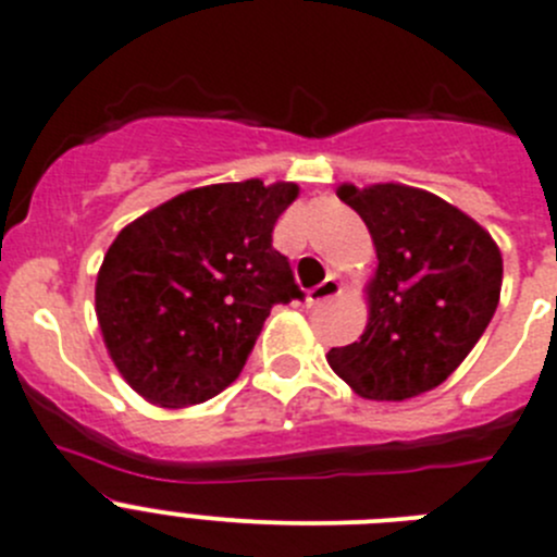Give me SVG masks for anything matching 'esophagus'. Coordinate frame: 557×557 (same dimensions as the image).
<instances>
[{
	"label": "esophagus",
	"mask_w": 557,
	"mask_h": 557,
	"mask_svg": "<svg viewBox=\"0 0 557 557\" xmlns=\"http://www.w3.org/2000/svg\"><path fill=\"white\" fill-rule=\"evenodd\" d=\"M337 294H339V283L334 277H326L321 285H315L312 290H307V305H310V307L323 305V301L334 299Z\"/></svg>",
	"instance_id": "34e87169"
}]
</instances>
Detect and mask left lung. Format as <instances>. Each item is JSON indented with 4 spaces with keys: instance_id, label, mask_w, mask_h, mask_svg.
Returning a JSON list of instances; mask_svg holds the SVG:
<instances>
[{
    "instance_id": "8db88e82",
    "label": "left lung",
    "mask_w": 557,
    "mask_h": 557,
    "mask_svg": "<svg viewBox=\"0 0 557 557\" xmlns=\"http://www.w3.org/2000/svg\"><path fill=\"white\" fill-rule=\"evenodd\" d=\"M337 196L370 228L377 272L364 334L329 350V364L367 399L441 386L493 321L504 283L498 245L476 220L416 187L343 185Z\"/></svg>"
}]
</instances>
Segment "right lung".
I'll return each instance as SVG.
<instances>
[{
    "label": "right lung",
    "instance_id": "1",
    "mask_svg": "<svg viewBox=\"0 0 557 557\" xmlns=\"http://www.w3.org/2000/svg\"><path fill=\"white\" fill-rule=\"evenodd\" d=\"M290 182L187 190L119 231L102 258L95 310L124 381L149 403L185 408L239 377L274 305L305 299L272 247Z\"/></svg>",
    "mask_w": 557,
    "mask_h": 557
}]
</instances>
